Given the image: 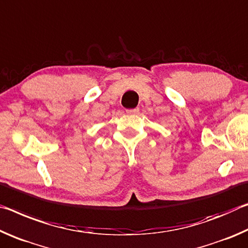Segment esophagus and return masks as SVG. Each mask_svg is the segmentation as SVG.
I'll return each instance as SVG.
<instances>
[{
  "label": "esophagus",
  "mask_w": 248,
  "mask_h": 248,
  "mask_svg": "<svg viewBox=\"0 0 248 248\" xmlns=\"http://www.w3.org/2000/svg\"><path fill=\"white\" fill-rule=\"evenodd\" d=\"M139 112H140V108H139L126 109V113H127V114H137V113H139Z\"/></svg>",
  "instance_id": "obj_1"
}]
</instances>
